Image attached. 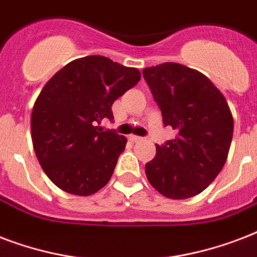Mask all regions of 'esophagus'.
<instances>
[{"instance_id": "34e87169", "label": "esophagus", "mask_w": 257, "mask_h": 257, "mask_svg": "<svg viewBox=\"0 0 257 257\" xmlns=\"http://www.w3.org/2000/svg\"><path fill=\"white\" fill-rule=\"evenodd\" d=\"M128 139H130L131 142H141L142 141V137H138V135H130L128 137Z\"/></svg>"}]
</instances>
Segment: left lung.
I'll use <instances>...</instances> for the list:
<instances>
[{"instance_id":"8db88e82","label":"left lung","mask_w":257,"mask_h":257,"mask_svg":"<svg viewBox=\"0 0 257 257\" xmlns=\"http://www.w3.org/2000/svg\"><path fill=\"white\" fill-rule=\"evenodd\" d=\"M165 126L177 137L156 145L145 172L165 197L185 200L208 188L221 172L233 135V118L225 97L208 77L177 63L143 69Z\"/></svg>"}]
</instances>
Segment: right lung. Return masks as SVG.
<instances>
[{
	"mask_svg": "<svg viewBox=\"0 0 257 257\" xmlns=\"http://www.w3.org/2000/svg\"><path fill=\"white\" fill-rule=\"evenodd\" d=\"M141 79L137 68L104 56L71 61L44 85L31 128L36 157L57 188L89 196L110 181L126 138L99 127L111 106Z\"/></svg>",
	"mask_w": 257,
	"mask_h": 257,
	"instance_id": "right-lung-1",
	"label": "right lung"
}]
</instances>
